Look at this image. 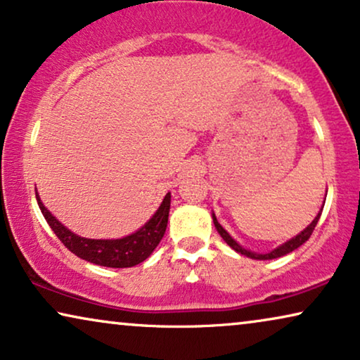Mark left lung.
I'll return each mask as SVG.
<instances>
[{
    "mask_svg": "<svg viewBox=\"0 0 360 360\" xmlns=\"http://www.w3.org/2000/svg\"><path fill=\"white\" fill-rule=\"evenodd\" d=\"M323 211V210H321ZM319 216H321V213H318V216L316 218L313 219V223L308 226L307 229H303L302 233H300L298 236H295L293 239H290L288 243H285V244H282L280 245V248H277V249H274L272 252H269V254H254V252H249V250H245V249H243L240 248V245L236 243V240L231 238V236L226 233L224 231V228L223 226H221L219 223H218V219H216V216L213 214V223H214V226H216V229H218V233L221 234V238H223L226 243H228V245L229 248H233L236 252H239V254H243V255H248V257H250V259H259V260H267V259H277V257H282V255H285V254H288V252H292V250H295V249H298L300 245H302L303 243H307V240L309 239V236L313 234V231H314V228H316V224H318V219H319Z\"/></svg>",
    "mask_w": 360,
    "mask_h": 360,
    "instance_id": "obj_1",
    "label": "left lung"
}]
</instances>
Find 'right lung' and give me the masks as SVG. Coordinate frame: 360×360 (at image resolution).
<instances>
[{"label":"right lung","mask_w":360,"mask_h":360,"mask_svg":"<svg viewBox=\"0 0 360 360\" xmlns=\"http://www.w3.org/2000/svg\"><path fill=\"white\" fill-rule=\"evenodd\" d=\"M39 208H41L44 218L51 226L53 233L62 244L83 260L88 262L103 265V267H115V269H124L137 265L149 257L154 252L157 244L164 238L167 229V221H169V211H170V193L165 195L164 201L157 210V213L146 223L144 228L136 231L134 234L126 236L122 239H86L80 238V236L73 234L68 231L65 226L58 223L53 218L42 201L39 200V195L36 193Z\"/></svg>","instance_id":"right-lung-1"}]
</instances>
